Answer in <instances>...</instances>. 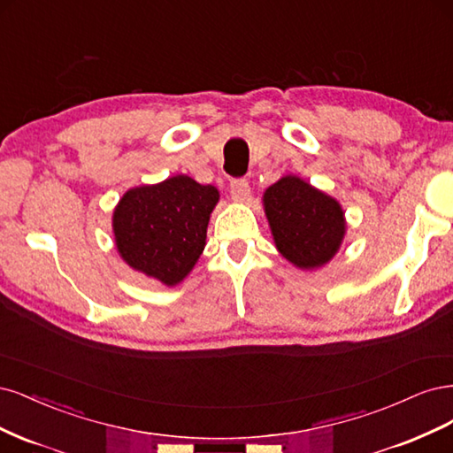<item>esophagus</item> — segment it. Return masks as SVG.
Returning <instances> with one entry per match:
<instances>
[{
	"label": "esophagus",
	"instance_id": "34e87169",
	"mask_svg": "<svg viewBox=\"0 0 453 453\" xmlns=\"http://www.w3.org/2000/svg\"><path fill=\"white\" fill-rule=\"evenodd\" d=\"M229 192H231V199L237 201V203H244V201L250 199V186H248V182L244 179L231 180Z\"/></svg>",
	"mask_w": 453,
	"mask_h": 453
}]
</instances>
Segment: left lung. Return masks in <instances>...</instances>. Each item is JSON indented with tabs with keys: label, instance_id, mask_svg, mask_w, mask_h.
I'll return each instance as SVG.
<instances>
[{
	"label": "left lung",
	"instance_id": "obj_1",
	"mask_svg": "<svg viewBox=\"0 0 453 453\" xmlns=\"http://www.w3.org/2000/svg\"><path fill=\"white\" fill-rule=\"evenodd\" d=\"M264 207L274 244L289 264L312 271L339 252L346 222L337 199L286 174L265 189Z\"/></svg>",
	"mask_w": 453,
	"mask_h": 453
}]
</instances>
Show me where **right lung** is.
Instances as JSON below:
<instances>
[{
  "mask_svg": "<svg viewBox=\"0 0 453 453\" xmlns=\"http://www.w3.org/2000/svg\"><path fill=\"white\" fill-rule=\"evenodd\" d=\"M220 194L186 174L131 188L112 212L116 250L126 264L165 286H177L205 248Z\"/></svg>",
  "mask_w": 453,
  "mask_h": 453,
  "instance_id": "obj_1",
  "label": "right lung"
}]
</instances>
